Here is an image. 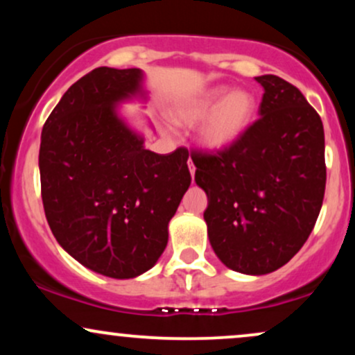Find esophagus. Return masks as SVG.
I'll return each mask as SVG.
<instances>
[{
    "instance_id": "1",
    "label": "esophagus",
    "mask_w": 355,
    "mask_h": 355,
    "mask_svg": "<svg viewBox=\"0 0 355 355\" xmlns=\"http://www.w3.org/2000/svg\"><path fill=\"white\" fill-rule=\"evenodd\" d=\"M189 170H190L191 178H193V175H195V165H193V162H191V160H189Z\"/></svg>"
}]
</instances>
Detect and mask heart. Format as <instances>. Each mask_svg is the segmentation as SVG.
<instances>
[{
	"label": "heart",
	"instance_id": "1",
	"mask_svg": "<svg viewBox=\"0 0 355 355\" xmlns=\"http://www.w3.org/2000/svg\"><path fill=\"white\" fill-rule=\"evenodd\" d=\"M255 110V96L247 89L230 92L229 87H214L180 101L170 116L183 126H195L202 121L198 144L207 152L218 153L237 144L254 120Z\"/></svg>",
	"mask_w": 355,
	"mask_h": 355
}]
</instances>
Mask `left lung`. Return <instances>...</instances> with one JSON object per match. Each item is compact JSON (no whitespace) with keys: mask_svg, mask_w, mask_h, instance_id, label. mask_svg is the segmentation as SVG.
I'll use <instances>...</instances> for the list:
<instances>
[{"mask_svg":"<svg viewBox=\"0 0 355 355\" xmlns=\"http://www.w3.org/2000/svg\"><path fill=\"white\" fill-rule=\"evenodd\" d=\"M263 88L260 118L218 153H191L207 193L210 245L223 266L247 275L277 270L302 248L325 191L324 126L299 88L275 75Z\"/></svg>","mask_w":355,"mask_h":355,"instance_id":"8db88e82","label":"left lung"}]
</instances>
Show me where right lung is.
Segmentation results:
<instances>
[{
  "label": "right lung",
  "instance_id": "add662e5",
  "mask_svg": "<svg viewBox=\"0 0 355 355\" xmlns=\"http://www.w3.org/2000/svg\"><path fill=\"white\" fill-rule=\"evenodd\" d=\"M146 100L144 71L100 67L73 83L48 116L40 145L42 198L58 243L112 279L150 270L189 190V150L158 155L118 112Z\"/></svg>",
  "mask_w": 355,
  "mask_h": 355
}]
</instances>
